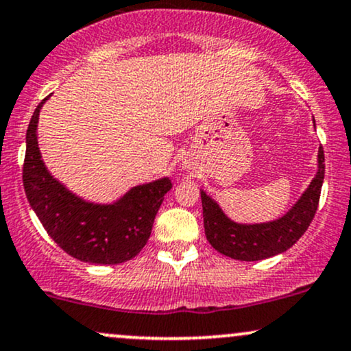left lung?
<instances>
[{
    "mask_svg": "<svg viewBox=\"0 0 351 351\" xmlns=\"http://www.w3.org/2000/svg\"><path fill=\"white\" fill-rule=\"evenodd\" d=\"M315 123V122H313ZM325 176L324 148H318V170L308 188L284 216L261 224H239L224 215L215 199L201 191L204 232L217 252L237 261H261L292 247L317 213Z\"/></svg>",
    "mask_w": 351,
    "mask_h": 351,
    "instance_id": "8db88e82",
    "label": "left lung"
}]
</instances>
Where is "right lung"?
<instances>
[{"mask_svg":"<svg viewBox=\"0 0 351 351\" xmlns=\"http://www.w3.org/2000/svg\"><path fill=\"white\" fill-rule=\"evenodd\" d=\"M36 107L26 132L23 183L27 201L54 243L69 256L88 264H122L134 259L152 234L153 221L171 181L138 184L112 204L84 201L47 171L38 147Z\"/></svg>","mask_w":351,"mask_h":351,"instance_id":"right-lung-1","label":"right lung"}]
</instances>
